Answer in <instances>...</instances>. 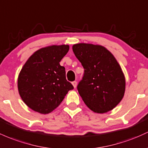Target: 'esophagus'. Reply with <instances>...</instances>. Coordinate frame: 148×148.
<instances>
[{
	"instance_id": "34e87169",
	"label": "esophagus",
	"mask_w": 148,
	"mask_h": 148,
	"mask_svg": "<svg viewBox=\"0 0 148 148\" xmlns=\"http://www.w3.org/2000/svg\"><path fill=\"white\" fill-rule=\"evenodd\" d=\"M71 84H72L73 86H74V88H76V87H77V82H76V81H74V82H72V83H71Z\"/></svg>"
}]
</instances>
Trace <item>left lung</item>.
Returning a JSON list of instances; mask_svg holds the SVG:
<instances>
[{
  "instance_id": "1",
  "label": "left lung",
  "mask_w": 148,
  "mask_h": 148,
  "mask_svg": "<svg viewBox=\"0 0 148 148\" xmlns=\"http://www.w3.org/2000/svg\"><path fill=\"white\" fill-rule=\"evenodd\" d=\"M72 50L84 69L77 86L84 102L96 113L112 110L125 92V78L117 61L101 45L79 43Z\"/></svg>"
}]
</instances>
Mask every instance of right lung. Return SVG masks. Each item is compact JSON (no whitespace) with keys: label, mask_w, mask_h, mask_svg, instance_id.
<instances>
[{"label":"right lung","mask_w":148,"mask_h":148,"mask_svg":"<svg viewBox=\"0 0 148 148\" xmlns=\"http://www.w3.org/2000/svg\"><path fill=\"white\" fill-rule=\"evenodd\" d=\"M69 49L68 45L41 48L24 65L17 82L19 93L32 110L40 114L51 112L74 89L66 79L65 68L60 64Z\"/></svg>","instance_id":"right-lung-1"}]
</instances>
